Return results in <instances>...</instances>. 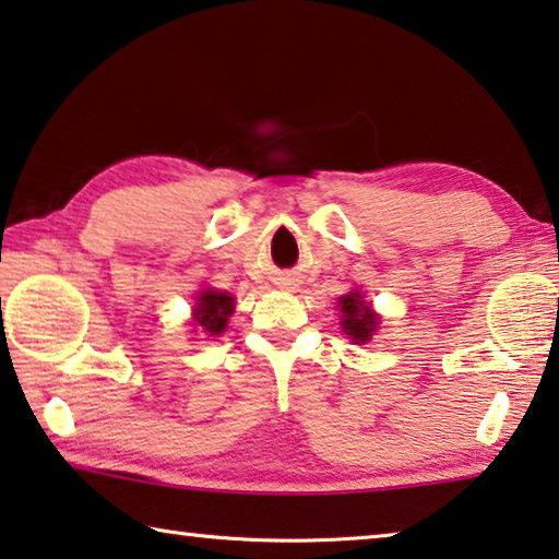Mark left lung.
Wrapping results in <instances>:
<instances>
[{
	"label": "left lung",
	"instance_id": "obj_1",
	"mask_svg": "<svg viewBox=\"0 0 559 559\" xmlns=\"http://www.w3.org/2000/svg\"><path fill=\"white\" fill-rule=\"evenodd\" d=\"M341 313H343V331L350 335L353 341L366 343L370 341V333L376 331L378 318L373 316V311L366 306V300H360V294H348L345 298H341Z\"/></svg>",
	"mask_w": 559,
	"mask_h": 559
}]
</instances>
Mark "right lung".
Instances as JSON below:
<instances>
[{
    "label": "right lung",
    "mask_w": 559,
    "mask_h": 559,
    "mask_svg": "<svg viewBox=\"0 0 559 559\" xmlns=\"http://www.w3.org/2000/svg\"><path fill=\"white\" fill-rule=\"evenodd\" d=\"M234 313V298L228 294H218V290H203L197 306V323L209 331L211 335H218L228 323V316Z\"/></svg>",
    "instance_id": "add662e5"
}]
</instances>
